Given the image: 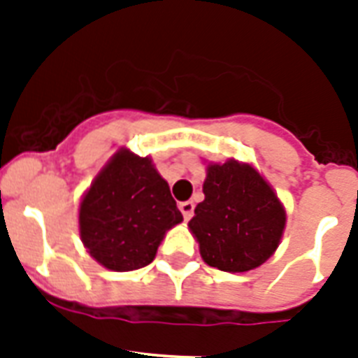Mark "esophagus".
<instances>
[{
	"label": "esophagus",
	"mask_w": 358,
	"mask_h": 358,
	"mask_svg": "<svg viewBox=\"0 0 358 358\" xmlns=\"http://www.w3.org/2000/svg\"><path fill=\"white\" fill-rule=\"evenodd\" d=\"M180 212H182V215H184L185 221H189L191 217H193V212H195V204L191 201H185V202H180L178 204Z\"/></svg>",
	"instance_id": "1"
}]
</instances>
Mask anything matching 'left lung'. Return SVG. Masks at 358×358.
<instances>
[{
	"label": "left lung",
	"mask_w": 358,
	"mask_h": 358,
	"mask_svg": "<svg viewBox=\"0 0 358 358\" xmlns=\"http://www.w3.org/2000/svg\"><path fill=\"white\" fill-rule=\"evenodd\" d=\"M202 191L204 201L189 221L202 260L229 273L262 266L280 243L286 224L271 185L250 165L230 159L208 165Z\"/></svg>",
	"instance_id": "1"
}]
</instances>
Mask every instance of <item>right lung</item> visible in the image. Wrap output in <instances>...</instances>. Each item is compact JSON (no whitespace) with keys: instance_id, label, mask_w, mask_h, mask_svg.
Wrapping results in <instances>:
<instances>
[{"instance_id":"1","label":"right lung","mask_w":358,"mask_h":358,"mask_svg":"<svg viewBox=\"0 0 358 358\" xmlns=\"http://www.w3.org/2000/svg\"><path fill=\"white\" fill-rule=\"evenodd\" d=\"M182 219L150 157L120 150L81 201L80 234L103 267L134 271L154 260L165 232Z\"/></svg>"}]
</instances>
